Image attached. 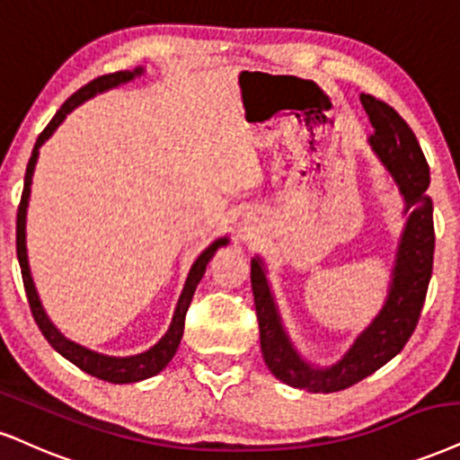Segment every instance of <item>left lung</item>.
I'll list each match as a JSON object with an SVG mask.
<instances>
[{
  "mask_svg": "<svg viewBox=\"0 0 460 460\" xmlns=\"http://www.w3.org/2000/svg\"><path fill=\"white\" fill-rule=\"evenodd\" d=\"M360 102L376 129L368 143L393 174L405 198V213H410L396 252L393 286L384 309L337 365L314 368L292 348L277 314L262 262L260 258L252 260V290L264 362L283 384L309 393L345 390L394 358L416 331L433 273L435 226L433 200L427 194L430 183L427 157L418 145L416 134L393 106L367 93L360 95Z\"/></svg>",
  "mask_w": 460,
  "mask_h": 460,
  "instance_id": "8db88e82",
  "label": "left lung"
}]
</instances>
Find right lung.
<instances>
[{
  "mask_svg": "<svg viewBox=\"0 0 460 460\" xmlns=\"http://www.w3.org/2000/svg\"><path fill=\"white\" fill-rule=\"evenodd\" d=\"M140 72H143V67H138V70H134V72L126 70V72L104 74V76L95 78V81L84 84V87L78 89L76 93H72L70 98L64 102V106L57 111V115L50 119L49 126L44 128L42 134L38 136L36 146H33L30 164H27V170H25V187H22L19 211H16V256H19L22 286H25V294H27V300H30V309H31L33 320H36L38 328L42 331L44 339H47V341L53 345V348L59 351L61 356H64V358L70 360L72 365H76L78 368H83V371L89 373V376L104 379V382H111V384H132V382H140V379L153 377V376H157V373H160L170 360H172V356L177 354L181 337H183L185 314H187V309H190L191 298H194L196 286L200 283L204 270H207L208 260L215 256V252H217L219 247H224L226 243H228V239L215 241L211 247H207L200 256H198L194 266H191L190 275H187L183 294H181L177 311H174L172 324H170L168 332L160 339V343L153 345V348L149 351H145V354L129 356V358H111V356L95 354V351H92V349H84V348H81V345L67 341L64 334L57 331L53 324H50L47 314H44L42 305H40L36 288H33V281L30 275V264H27V249H25V215H27V202H30V185H31L33 166H36V160H38V149L42 146L44 140H47L49 136L55 132L57 126L64 121L67 112H72L78 104H81V102L92 98V95L100 93V92H106V89L117 87V84L132 81L136 74H140Z\"/></svg>",
  "mask_w": 460,
  "mask_h": 460,
  "instance_id": "1",
  "label": "right lung"
}]
</instances>
